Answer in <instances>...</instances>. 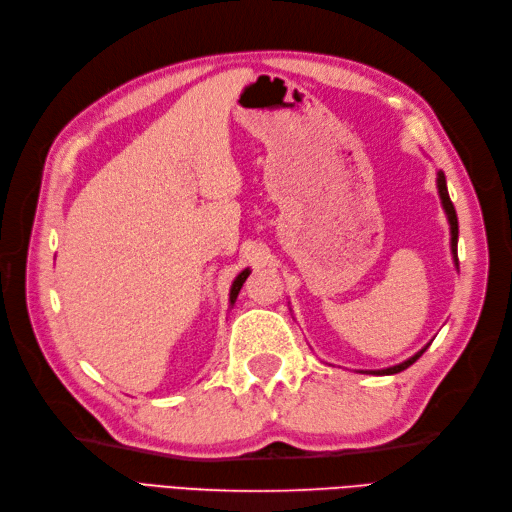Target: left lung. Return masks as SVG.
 I'll list each match as a JSON object with an SVG mask.
<instances>
[{
  "instance_id": "obj_1",
  "label": "left lung",
  "mask_w": 512,
  "mask_h": 512,
  "mask_svg": "<svg viewBox=\"0 0 512 512\" xmlns=\"http://www.w3.org/2000/svg\"><path fill=\"white\" fill-rule=\"evenodd\" d=\"M438 194H440V200H442V207H444V213H446V220L448 224H451V252H453V260H455V267L459 269V258H457V239H459V224H457V213H455V207L451 203V196H448V188H446V177L442 170H438ZM429 348V344L425 348L418 350L414 356H410L408 361L399 363V365H393V367H386V369H369L365 371V374H374V376H391V374H399V371L408 369L418 356H421L425 350Z\"/></svg>"
}]
</instances>
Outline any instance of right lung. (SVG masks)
<instances>
[{
  "instance_id": "right-lung-1",
  "label": "right lung",
  "mask_w": 512,
  "mask_h": 512,
  "mask_svg": "<svg viewBox=\"0 0 512 512\" xmlns=\"http://www.w3.org/2000/svg\"><path fill=\"white\" fill-rule=\"evenodd\" d=\"M250 273H252L250 269H243V271L235 277V282H232V286H230V305H235V301H237V297H239V290H241L243 282L247 280V275H250Z\"/></svg>"
}]
</instances>
